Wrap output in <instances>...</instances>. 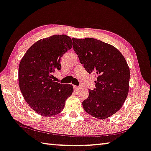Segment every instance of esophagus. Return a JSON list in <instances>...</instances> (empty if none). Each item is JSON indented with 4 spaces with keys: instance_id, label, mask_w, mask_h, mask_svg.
I'll list each match as a JSON object with an SVG mask.
<instances>
[{
    "instance_id": "1",
    "label": "esophagus",
    "mask_w": 151,
    "mask_h": 151,
    "mask_svg": "<svg viewBox=\"0 0 151 151\" xmlns=\"http://www.w3.org/2000/svg\"><path fill=\"white\" fill-rule=\"evenodd\" d=\"M80 88V86H73V89H74V90H79Z\"/></svg>"
}]
</instances>
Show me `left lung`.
<instances>
[{
	"instance_id": "left-lung-1",
	"label": "left lung",
	"mask_w": 151,
	"mask_h": 151,
	"mask_svg": "<svg viewBox=\"0 0 151 151\" xmlns=\"http://www.w3.org/2000/svg\"><path fill=\"white\" fill-rule=\"evenodd\" d=\"M73 50L87 72L97 76L94 90L82 102L86 112L105 119L122 107L129 92L130 72L124 57L115 46L92 38H72Z\"/></svg>"
}]
</instances>
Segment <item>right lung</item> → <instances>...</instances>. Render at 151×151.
Segmentation results:
<instances>
[{
  "instance_id": "obj_1",
  "label": "right lung",
  "mask_w": 151,
  "mask_h": 151,
  "mask_svg": "<svg viewBox=\"0 0 151 151\" xmlns=\"http://www.w3.org/2000/svg\"><path fill=\"white\" fill-rule=\"evenodd\" d=\"M72 45L70 37L53 35L36 42L21 60L19 88L26 103L39 115L52 117L59 114L72 94V85L51 79L53 71L61 69V57Z\"/></svg>"
}]
</instances>
